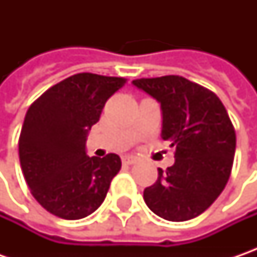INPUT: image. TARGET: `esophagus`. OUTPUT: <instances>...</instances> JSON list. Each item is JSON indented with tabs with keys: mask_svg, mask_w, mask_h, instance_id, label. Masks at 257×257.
<instances>
[{
	"mask_svg": "<svg viewBox=\"0 0 257 257\" xmlns=\"http://www.w3.org/2000/svg\"><path fill=\"white\" fill-rule=\"evenodd\" d=\"M137 162V159L133 157V156H127V157H123V163L124 164H133Z\"/></svg>",
	"mask_w": 257,
	"mask_h": 257,
	"instance_id": "esophagus-1",
	"label": "esophagus"
}]
</instances>
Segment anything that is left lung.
Instances as JSON below:
<instances>
[{
	"label": "left lung",
	"mask_w": 257,
	"mask_h": 257,
	"mask_svg": "<svg viewBox=\"0 0 257 257\" xmlns=\"http://www.w3.org/2000/svg\"><path fill=\"white\" fill-rule=\"evenodd\" d=\"M133 85L156 98L163 114L162 137L176 147L173 166L146 187L149 209L170 222L202 214L230 177L236 133L220 98L180 75L139 78Z\"/></svg>",
	"instance_id": "8db88e82"
}]
</instances>
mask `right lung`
<instances>
[{"instance_id":"obj_1","label":"right lung","mask_w":257,"mask_h":257,"mask_svg":"<svg viewBox=\"0 0 257 257\" xmlns=\"http://www.w3.org/2000/svg\"><path fill=\"white\" fill-rule=\"evenodd\" d=\"M123 77L80 73L48 88L30 105L21 128L20 163L35 200L61 219L77 220L104 202L121 169L117 154L88 157L87 134Z\"/></svg>"}]
</instances>
